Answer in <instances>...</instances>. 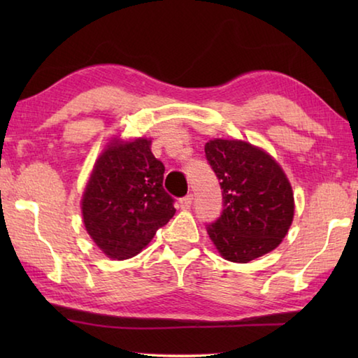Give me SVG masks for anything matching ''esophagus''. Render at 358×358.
<instances>
[{"instance_id": "obj_1", "label": "esophagus", "mask_w": 358, "mask_h": 358, "mask_svg": "<svg viewBox=\"0 0 358 358\" xmlns=\"http://www.w3.org/2000/svg\"><path fill=\"white\" fill-rule=\"evenodd\" d=\"M192 199H194L192 194H186L185 197H181V199H180V207L183 208V210H187V208L191 207V203H192Z\"/></svg>"}]
</instances>
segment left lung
<instances>
[{
  "label": "left lung",
  "mask_w": 358,
  "mask_h": 358,
  "mask_svg": "<svg viewBox=\"0 0 358 358\" xmlns=\"http://www.w3.org/2000/svg\"><path fill=\"white\" fill-rule=\"evenodd\" d=\"M205 157L222 189V211L207 224L216 250L230 262L246 264L273 251L294 217V194L278 162L241 141L215 138Z\"/></svg>",
  "instance_id": "obj_1"
}]
</instances>
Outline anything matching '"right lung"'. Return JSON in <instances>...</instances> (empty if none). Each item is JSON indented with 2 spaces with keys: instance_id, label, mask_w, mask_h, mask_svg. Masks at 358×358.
Segmentation results:
<instances>
[{
  "instance_id": "right-lung-1",
  "label": "right lung",
  "mask_w": 358,
  "mask_h": 358,
  "mask_svg": "<svg viewBox=\"0 0 358 358\" xmlns=\"http://www.w3.org/2000/svg\"><path fill=\"white\" fill-rule=\"evenodd\" d=\"M150 145L147 138L113 141L85 187V227L112 259L136 256L175 215V199L162 186L166 167Z\"/></svg>"
}]
</instances>
